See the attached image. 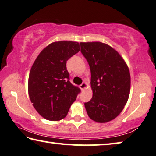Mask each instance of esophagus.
I'll list each match as a JSON object with an SVG mask.
<instances>
[{
	"label": "esophagus",
	"mask_w": 156,
	"mask_h": 156,
	"mask_svg": "<svg viewBox=\"0 0 156 156\" xmlns=\"http://www.w3.org/2000/svg\"><path fill=\"white\" fill-rule=\"evenodd\" d=\"M87 86H88V85H87V83H82L80 85V88L81 89V90H85V89H86V88L87 87Z\"/></svg>",
	"instance_id": "esophagus-1"
}]
</instances>
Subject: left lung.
<instances>
[{"instance_id": "left-lung-1", "label": "left lung", "mask_w": 156, "mask_h": 156, "mask_svg": "<svg viewBox=\"0 0 156 156\" xmlns=\"http://www.w3.org/2000/svg\"><path fill=\"white\" fill-rule=\"evenodd\" d=\"M80 44L91 71L93 96L85 103L87 115L96 122H110L123 110L129 97V69L120 54L108 44L100 41Z\"/></svg>"}]
</instances>
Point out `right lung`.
I'll use <instances>...</instances> for the list:
<instances>
[{"mask_svg":"<svg viewBox=\"0 0 156 156\" xmlns=\"http://www.w3.org/2000/svg\"><path fill=\"white\" fill-rule=\"evenodd\" d=\"M80 51L77 41H55L37 57L28 78V94L33 107L49 121L65 118L80 90L69 80L66 61Z\"/></svg>","mask_w":156,"mask_h":156,"instance_id":"obj_1","label":"right lung"}]
</instances>
